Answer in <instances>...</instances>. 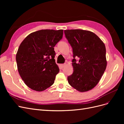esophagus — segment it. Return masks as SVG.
Wrapping results in <instances>:
<instances>
[{
  "label": "esophagus",
  "mask_w": 124,
  "mask_h": 124,
  "mask_svg": "<svg viewBox=\"0 0 124 124\" xmlns=\"http://www.w3.org/2000/svg\"><path fill=\"white\" fill-rule=\"evenodd\" d=\"M66 66V63H64V64H62L61 65V67H62V68H64V67H65Z\"/></svg>",
  "instance_id": "1"
}]
</instances>
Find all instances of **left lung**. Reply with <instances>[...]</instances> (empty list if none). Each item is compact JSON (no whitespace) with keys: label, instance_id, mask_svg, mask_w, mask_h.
I'll list each match as a JSON object with an SVG mask.
<instances>
[{"label":"left lung","instance_id":"left-lung-1","mask_svg":"<svg viewBox=\"0 0 124 124\" xmlns=\"http://www.w3.org/2000/svg\"><path fill=\"white\" fill-rule=\"evenodd\" d=\"M66 38L72 47L73 72L69 84L80 92L92 89L98 83L106 69V49L104 43L93 32L81 29L65 30ZM76 57L79 58L76 62Z\"/></svg>","mask_w":124,"mask_h":124}]
</instances>
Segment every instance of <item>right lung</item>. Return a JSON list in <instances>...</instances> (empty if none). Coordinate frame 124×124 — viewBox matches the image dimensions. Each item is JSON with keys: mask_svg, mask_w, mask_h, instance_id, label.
Returning a JSON list of instances; mask_svg holds the SVG:
<instances>
[{"mask_svg": "<svg viewBox=\"0 0 124 124\" xmlns=\"http://www.w3.org/2000/svg\"><path fill=\"white\" fill-rule=\"evenodd\" d=\"M62 36V29H42L30 33L21 43L16 55L17 70L30 88L42 92L54 84L59 71L54 47Z\"/></svg>", "mask_w": 124, "mask_h": 124, "instance_id": "add662e5", "label": "right lung"}]
</instances>
